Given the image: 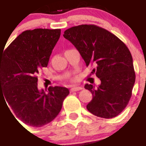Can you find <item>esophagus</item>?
<instances>
[{
  "label": "esophagus",
  "instance_id": "obj_1",
  "mask_svg": "<svg viewBox=\"0 0 146 146\" xmlns=\"http://www.w3.org/2000/svg\"><path fill=\"white\" fill-rule=\"evenodd\" d=\"M82 89V88L81 86H73V87L71 88L70 92H78V91H80V90Z\"/></svg>",
  "mask_w": 146,
  "mask_h": 146
}]
</instances>
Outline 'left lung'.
<instances>
[{"label":"left lung","instance_id":"left-lung-1","mask_svg":"<svg viewBox=\"0 0 146 146\" xmlns=\"http://www.w3.org/2000/svg\"><path fill=\"white\" fill-rule=\"evenodd\" d=\"M64 37L79 51L86 66L94 64L101 83L85 85L92 92L87 110L100 118H114L124 110L132 95L135 76L132 55L124 42L107 30L94 25L67 29Z\"/></svg>","mask_w":146,"mask_h":146}]
</instances>
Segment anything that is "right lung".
<instances>
[{
    "label": "right lung",
    "instance_id": "right-lung-1",
    "mask_svg": "<svg viewBox=\"0 0 146 146\" xmlns=\"http://www.w3.org/2000/svg\"><path fill=\"white\" fill-rule=\"evenodd\" d=\"M60 36L61 29L27 30L0 54V94L29 126L40 127L54 120L70 94L60 86L49 87L48 93L37 88L36 75L47 67Z\"/></svg>",
    "mask_w": 146,
    "mask_h": 146
}]
</instances>
